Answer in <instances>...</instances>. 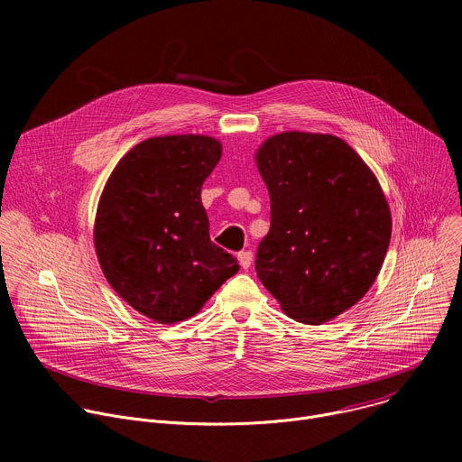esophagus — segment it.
<instances>
[{"instance_id":"obj_1","label":"esophagus","mask_w":462,"mask_h":462,"mask_svg":"<svg viewBox=\"0 0 462 462\" xmlns=\"http://www.w3.org/2000/svg\"><path fill=\"white\" fill-rule=\"evenodd\" d=\"M237 259H239V265L241 269H248L252 265V259H254V254L250 250H243L237 254Z\"/></svg>"}]
</instances>
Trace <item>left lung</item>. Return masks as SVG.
<instances>
[{"label":"left lung","instance_id":"8db88e82","mask_svg":"<svg viewBox=\"0 0 462 462\" xmlns=\"http://www.w3.org/2000/svg\"><path fill=\"white\" fill-rule=\"evenodd\" d=\"M255 162L271 195L257 278L292 319L337 318L374 283L389 246L391 212L374 173L346 141L303 131L267 139Z\"/></svg>","mask_w":462,"mask_h":462}]
</instances>
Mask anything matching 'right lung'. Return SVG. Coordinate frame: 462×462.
<instances>
[{
	"label": "right lung",
	"instance_id": "obj_1",
	"mask_svg": "<svg viewBox=\"0 0 462 462\" xmlns=\"http://www.w3.org/2000/svg\"><path fill=\"white\" fill-rule=\"evenodd\" d=\"M219 141L168 135L131 148L109 175L95 219V248L115 292L157 323L199 312L237 271L210 239L201 188Z\"/></svg>",
	"mask_w": 462,
	"mask_h": 462
}]
</instances>
